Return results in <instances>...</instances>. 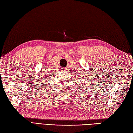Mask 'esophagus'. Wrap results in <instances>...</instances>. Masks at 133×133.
I'll use <instances>...</instances> for the list:
<instances>
[{"mask_svg": "<svg viewBox=\"0 0 133 133\" xmlns=\"http://www.w3.org/2000/svg\"><path fill=\"white\" fill-rule=\"evenodd\" d=\"M63 70H66V69H65V68H64V69H63Z\"/></svg>", "mask_w": 133, "mask_h": 133, "instance_id": "esophagus-1", "label": "esophagus"}]
</instances>
